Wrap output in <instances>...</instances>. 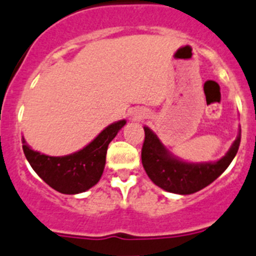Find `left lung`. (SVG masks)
I'll return each mask as SVG.
<instances>
[{"instance_id": "8db88e82", "label": "left lung", "mask_w": 256, "mask_h": 256, "mask_svg": "<svg viewBox=\"0 0 256 256\" xmlns=\"http://www.w3.org/2000/svg\"><path fill=\"white\" fill-rule=\"evenodd\" d=\"M144 131L142 162L148 176L162 190L176 194H192L211 184L230 166L241 140L240 130L228 152L220 160L187 163L170 154L148 126Z\"/></svg>"}]
</instances>
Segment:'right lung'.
Instances as JSON below:
<instances>
[{"label": "right lung", "instance_id": "add662e5", "mask_svg": "<svg viewBox=\"0 0 256 256\" xmlns=\"http://www.w3.org/2000/svg\"><path fill=\"white\" fill-rule=\"evenodd\" d=\"M125 124V120L111 124L87 146L64 156H50L35 152L22 136L24 154L35 173L52 190L64 194L86 192L101 179L108 144Z\"/></svg>", "mask_w": 256, "mask_h": 256}]
</instances>
